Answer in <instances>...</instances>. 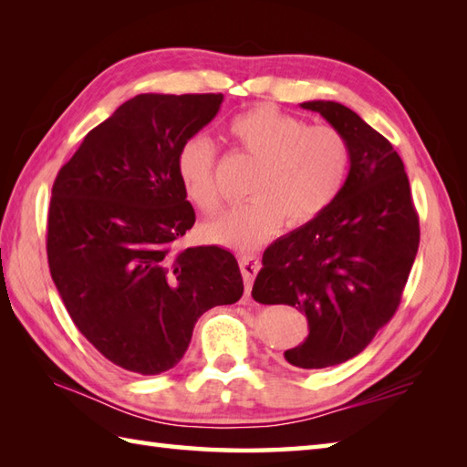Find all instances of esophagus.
Here are the masks:
<instances>
[{"label": "esophagus", "mask_w": 467, "mask_h": 467, "mask_svg": "<svg viewBox=\"0 0 467 467\" xmlns=\"http://www.w3.org/2000/svg\"><path fill=\"white\" fill-rule=\"evenodd\" d=\"M239 265H241V273L244 279V291H246V295H249L254 276L261 269V261H259V256H254V254H241Z\"/></svg>", "instance_id": "34e87169"}]
</instances>
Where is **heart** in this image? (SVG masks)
<instances>
[{"mask_svg": "<svg viewBox=\"0 0 467 467\" xmlns=\"http://www.w3.org/2000/svg\"><path fill=\"white\" fill-rule=\"evenodd\" d=\"M228 134L256 162L249 202L206 223L208 241L253 251L285 224L299 228L315 221L339 196L351 166L347 138L331 126H309L275 106H256L228 124ZM178 178L198 211L221 206L214 176V148L196 136L178 152Z\"/></svg>", "mask_w": 467, "mask_h": 467, "instance_id": "1", "label": "heart"}]
</instances>
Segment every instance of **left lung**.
Returning a JSON list of instances; mask_svg holds the SVG:
<instances>
[{
	"mask_svg": "<svg viewBox=\"0 0 467 467\" xmlns=\"http://www.w3.org/2000/svg\"><path fill=\"white\" fill-rule=\"evenodd\" d=\"M339 130L351 166L335 202L263 254L254 301L291 305L309 335L285 359L323 369L359 355L400 306L420 246V221L400 154L359 114L331 100L303 102Z\"/></svg>",
	"mask_w": 467,
	"mask_h": 467,
	"instance_id": "obj_1",
	"label": "left lung"
}]
</instances>
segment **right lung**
<instances>
[{"instance_id":"1","label":"right lung","mask_w":467,"mask_h":467,"mask_svg":"<svg viewBox=\"0 0 467 467\" xmlns=\"http://www.w3.org/2000/svg\"><path fill=\"white\" fill-rule=\"evenodd\" d=\"M223 100L138 94L86 134L54 182L49 273L80 333L126 371L172 369L198 317L243 296L231 251L176 249L194 224L178 152Z\"/></svg>"}]
</instances>
